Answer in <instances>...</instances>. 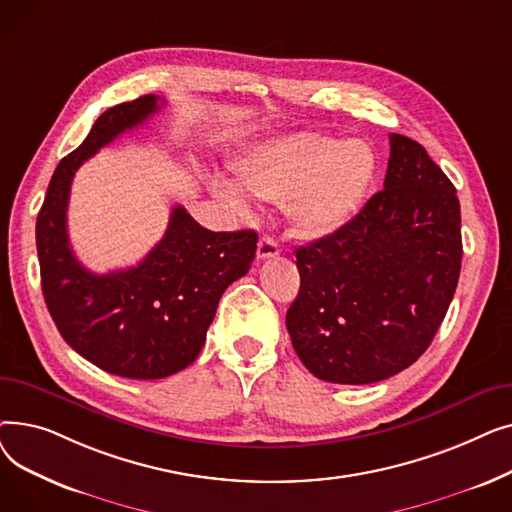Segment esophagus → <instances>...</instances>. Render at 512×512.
<instances>
[{
    "label": "esophagus",
    "instance_id": "34e87169",
    "mask_svg": "<svg viewBox=\"0 0 512 512\" xmlns=\"http://www.w3.org/2000/svg\"><path fill=\"white\" fill-rule=\"evenodd\" d=\"M280 253L278 242L272 236H261L257 242V257L259 259H270Z\"/></svg>",
    "mask_w": 512,
    "mask_h": 512
}]
</instances>
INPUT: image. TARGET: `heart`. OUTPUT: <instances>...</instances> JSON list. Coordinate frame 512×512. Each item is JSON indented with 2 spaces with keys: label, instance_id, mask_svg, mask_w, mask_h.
I'll use <instances>...</instances> for the list:
<instances>
[{
  "label": "heart",
  "instance_id": "1",
  "mask_svg": "<svg viewBox=\"0 0 512 512\" xmlns=\"http://www.w3.org/2000/svg\"><path fill=\"white\" fill-rule=\"evenodd\" d=\"M373 170L375 157L365 141L336 143L319 134L265 143L234 166L242 191L261 201H286L292 222L311 236L330 234L353 218ZM211 188L240 215L249 213V203L232 182L213 178Z\"/></svg>",
  "mask_w": 512,
  "mask_h": 512
}]
</instances>
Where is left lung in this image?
Segmentation results:
<instances>
[{"mask_svg": "<svg viewBox=\"0 0 512 512\" xmlns=\"http://www.w3.org/2000/svg\"><path fill=\"white\" fill-rule=\"evenodd\" d=\"M463 259L456 188L413 139L390 134L384 188L334 234L297 249L301 290L286 328L332 384H373L432 344Z\"/></svg>", "mask_w": 512, "mask_h": 512, "instance_id": "1", "label": "left lung"}]
</instances>
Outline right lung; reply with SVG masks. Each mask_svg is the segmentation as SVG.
<instances>
[{
    "mask_svg": "<svg viewBox=\"0 0 512 512\" xmlns=\"http://www.w3.org/2000/svg\"><path fill=\"white\" fill-rule=\"evenodd\" d=\"M155 112V95L103 112L53 172L37 218L41 288L62 338L99 369L130 380L168 378L197 359L224 290L249 272L257 251V232H211L176 205L164 238L139 265L93 274L76 259L66 226L76 170Z\"/></svg>",
    "mask_w": 512,
    "mask_h": 512,
    "instance_id": "1",
    "label": "right lung"
}]
</instances>
